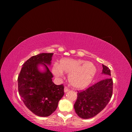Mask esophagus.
Here are the masks:
<instances>
[{"mask_svg": "<svg viewBox=\"0 0 132 132\" xmlns=\"http://www.w3.org/2000/svg\"><path fill=\"white\" fill-rule=\"evenodd\" d=\"M69 90V89H68L67 87H65V88H64V93H67L68 91Z\"/></svg>", "mask_w": 132, "mask_h": 132, "instance_id": "obj_1", "label": "esophagus"}]
</instances>
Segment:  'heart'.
<instances>
[{"label": "heart", "mask_w": 132, "mask_h": 132, "mask_svg": "<svg viewBox=\"0 0 132 132\" xmlns=\"http://www.w3.org/2000/svg\"><path fill=\"white\" fill-rule=\"evenodd\" d=\"M53 73L61 77L63 72L69 73L68 80L74 88L82 89L87 87L96 74V68L93 63L80 59L65 58L62 59L58 65L55 64L52 68Z\"/></svg>", "instance_id": "1"}]
</instances>
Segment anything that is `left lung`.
<instances>
[{
	"mask_svg": "<svg viewBox=\"0 0 132 132\" xmlns=\"http://www.w3.org/2000/svg\"><path fill=\"white\" fill-rule=\"evenodd\" d=\"M102 74L111 76V71L102 64ZM113 80L107 78L92 85L84 91L78 93L74 107L76 113L83 119H89L104 109L112 97Z\"/></svg>",
	"mask_w": 132,
	"mask_h": 132,
	"instance_id": "left-lung-1",
	"label": "left lung"
}]
</instances>
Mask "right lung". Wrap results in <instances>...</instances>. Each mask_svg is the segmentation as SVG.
I'll return each mask as SVG.
<instances>
[{"instance_id": "right-lung-1", "label": "right lung", "mask_w": 132, "mask_h": 132, "mask_svg": "<svg viewBox=\"0 0 132 132\" xmlns=\"http://www.w3.org/2000/svg\"><path fill=\"white\" fill-rule=\"evenodd\" d=\"M53 53L34 55L22 65L18 77V90L25 105L38 116L48 117L57 109L63 96L64 86L52 81L53 76L48 65ZM42 66L44 70H39Z\"/></svg>"}]
</instances>
